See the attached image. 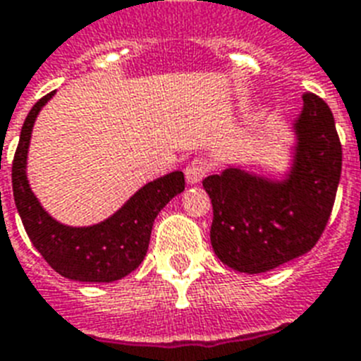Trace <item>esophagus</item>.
Returning <instances> with one entry per match:
<instances>
[{"label": "esophagus", "mask_w": 361, "mask_h": 361, "mask_svg": "<svg viewBox=\"0 0 361 361\" xmlns=\"http://www.w3.org/2000/svg\"><path fill=\"white\" fill-rule=\"evenodd\" d=\"M209 172V165H207L206 159H200L196 157L185 166V178L189 183H198L206 178V174Z\"/></svg>", "instance_id": "obj_1"}]
</instances>
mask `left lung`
Here are the masks:
<instances>
[{
	"instance_id": "obj_1",
	"label": "left lung",
	"mask_w": 361,
	"mask_h": 361,
	"mask_svg": "<svg viewBox=\"0 0 361 361\" xmlns=\"http://www.w3.org/2000/svg\"><path fill=\"white\" fill-rule=\"evenodd\" d=\"M302 99L295 166L286 181L239 169L202 181L213 204V250L235 271L257 274L302 256L326 228L341 176V142L326 102L313 92Z\"/></svg>"
}]
</instances>
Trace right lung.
I'll list each match as a JSON object with an SVG mask.
<instances>
[{
	"instance_id": "add662e5",
	"label": "right lung",
	"mask_w": 361,
	"mask_h": 361,
	"mask_svg": "<svg viewBox=\"0 0 361 361\" xmlns=\"http://www.w3.org/2000/svg\"><path fill=\"white\" fill-rule=\"evenodd\" d=\"M51 96L54 92L38 99L22 126L13 159L16 209L33 247L61 276L78 282H114L135 271L145 259L155 216L185 189V178L183 172L176 171L150 181L135 192L122 209L96 226L70 228L59 224L38 204L25 178L35 118Z\"/></svg>"
}]
</instances>
